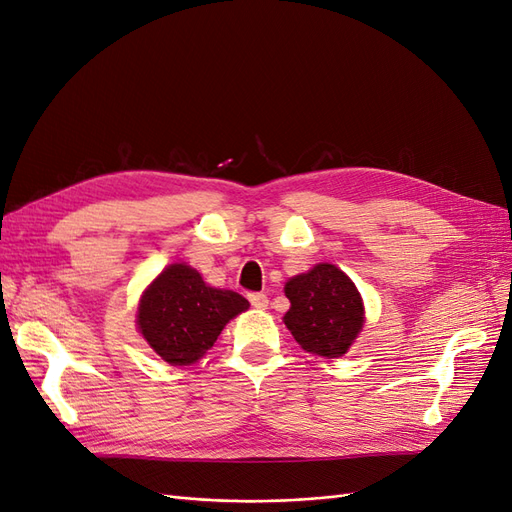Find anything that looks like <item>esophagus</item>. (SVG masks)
Wrapping results in <instances>:
<instances>
[{"label": "esophagus", "instance_id": "esophagus-1", "mask_svg": "<svg viewBox=\"0 0 512 512\" xmlns=\"http://www.w3.org/2000/svg\"><path fill=\"white\" fill-rule=\"evenodd\" d=\"M247 299H250V303L258 309H265L269 305V297L265 292H252V294H247Z\"/></svg>", "mask_w": 512, "mask_h": 512}]
</instances>
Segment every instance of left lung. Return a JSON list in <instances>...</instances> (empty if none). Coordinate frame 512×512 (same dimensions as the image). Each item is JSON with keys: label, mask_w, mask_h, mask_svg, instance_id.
Masks as SVG:
<instances>
[{"label": "left lung", "mask_w": 512, "mask_h": 512, "mask_svg": "<svg viewBox=\"0 0 512 512\" xmlns=\"http://www.w3.org/2000/svg\"><path fill=\"white\" fill-rule=\"evenodd\" d=\"M290 309L284 322L299 346L337 359L363 327V301L350 277L335 265H318L284 288Z\"/></svg>", "instance_id": "obj_1"}]
</instances>
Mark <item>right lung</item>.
Masks as SVG:
<instances>
[{"mask_svg": "<svg viewBox=\"0 0 512 512\" xmlns=\"http://www.w3.org/2000/svg\"><path fill=\"white\" fill-rule=\"evenodd\" d=\"M247 307L250 303L239 292L207 286L188 265H170L143 294L136 322L166 363L190 365Z\"/></svg>", "mask_w": 512, "mask_h": 512, "instance_id": "1", "label": "right lung"}]
</instances>
